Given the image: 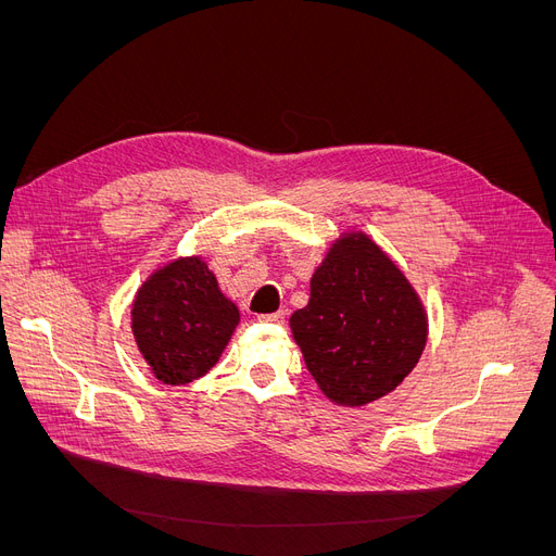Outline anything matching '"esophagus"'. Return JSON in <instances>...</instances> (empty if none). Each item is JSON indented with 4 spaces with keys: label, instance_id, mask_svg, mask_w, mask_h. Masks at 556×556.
I'll return each mask as SVG.
<instances>
[{
    "label": "esophagus",
    "instance_id": "obj_1",
    "mask_svg": "<svg viewBox=\"0 0 556 556\" xmlns=\"http://www.w3.org/2000/svg\"><path fill=\"white\" fill-rule=\"evenodd\" d=\"M261 323L266 325H283L286 323V311H277V313H263L258 315Z\"/></svg>",
    "mask_w": 556,
    "mask_h": 556
}]
</instances>
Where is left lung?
Here are the masks:
<instances>
[{
    "label": "left lung",
    "instance_id": "1",
    "mask_svg": "<svg viewBox=\"0 0 556 556\" xmlns=\"http://www.w3.org/2000/svg\"><path fill=\"white\" fill-rule=\"evenodd\" d=\"M308 371L331 401L365 405L417 365L428 323L415 290L367 237H344L311 279V300L290 317Z\"/></svg>",
    "mask_w": 556,
    "mask_h": 556
}]
</instances>
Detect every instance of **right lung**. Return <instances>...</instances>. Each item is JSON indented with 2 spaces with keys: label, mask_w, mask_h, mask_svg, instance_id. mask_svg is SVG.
<instances>
[{
  "label": "right lung",
  "mask_w": 556,
  "mask_h": 556,
  "mask_svg": "<svg viewBox=\"0 0 556 556\" xmlns=\"http://www.w3.org/2000/svg\"><path fill=\"white\" fill-rule=\"evenodd\" d=\"M239 308L200 258L173 261L141 286L132 306L139 352L168 386L207 374L239 325Z\"/></svg>",
  "instance_id": "add662e5"
}]
</instances>
